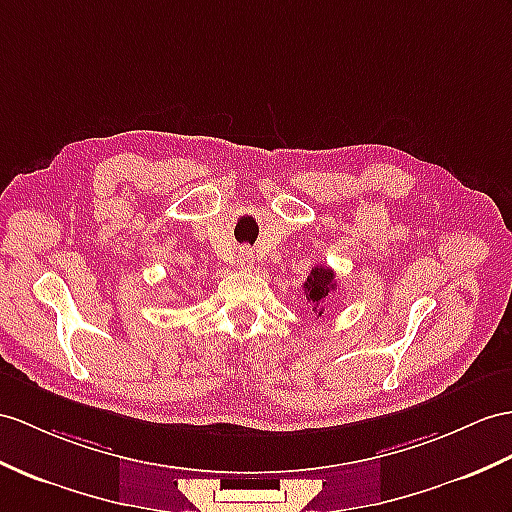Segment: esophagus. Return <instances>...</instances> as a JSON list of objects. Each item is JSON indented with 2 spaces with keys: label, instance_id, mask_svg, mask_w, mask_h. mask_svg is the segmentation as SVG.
<instances>
[{
  "label": "esophagus",
  "instance_id": "34e87169",
  "mask_svg": "<svg viewBox=\"0 0 512 512\" xmlns=\"http://www.w3.org/2000/svg\"><path fill=\"white\" fill-rule=\"evenodd\" d=\"M236 265H239L241 269H243V267H252V265H254V254L249 252L247 247H243L241 252H239V256H236Z\"/></svg>",
  "mask_w": 512,
  "mask_h": 512
}]
</instances>
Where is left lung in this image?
Listing matches in <instances>:
<instances>
[{
	"label": "left lung",
	"instance_id": "obj_1",
	"mask_svg": "<svg viewBox=\"0 0 512 512\" xmlns=\"http://www.w3.org/2000/svg\"><path fill=\"white\" fill-rule=\"evenodd\" d=\"M332 291H336V280L330 267H315L310 271V276L304 282V293L308 302H313L317 317H321L323 310H326V302Z\"/></svg>",
	"mask_w": 512,
	"mask_h": 512
}]
</instances>
